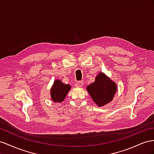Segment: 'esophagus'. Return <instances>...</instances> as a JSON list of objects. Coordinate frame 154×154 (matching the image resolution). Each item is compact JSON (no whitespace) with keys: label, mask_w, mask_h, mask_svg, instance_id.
<instances>
[{"label":"esophagus","mask_w":154,"mask_h":154,"mask_svg":"<svg viewBox=\"0 0 154 154\" xmlns=\"http://www.w3.org/2000/svg\"><path fill=\"white\" fill-rule=\"evenodd\" d=\"M83 84H84V82H83V81H78L77 82V87H82L83 86Z\"/></svg>","instance_id":"1"}]
</instances>
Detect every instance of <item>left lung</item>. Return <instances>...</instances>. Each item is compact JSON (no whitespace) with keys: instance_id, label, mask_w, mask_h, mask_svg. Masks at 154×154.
<instances>
[{"instance_id":"obj_1","label":"left lung","mask_w":154,"mask_h":154,"mask_svg":"<svg viewBox=\"0 0 154 154\" xmlns=\"http://www.w3.org/2000/svg\"><path fill=\"white\" fill-rule=\"evenodd\" d=\"M117 90L116 83L101 72L96 76L95 81L86 87V90L92 100L99 107L110 103L116 94Z\"/></svg>"}]
</instances>
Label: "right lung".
<instances>
[{
	"label": "right lung",
	"mask_w": 154,
	"mask_h": 154,
	"mask_svg": "<svg viewBox=\"0 0 154 154\" xmlns=\"http://www.w3.org/2000/svg\"><path fill=\"white\" fill-rule=\"evenodd\" d=\"M70 89L71 86L69 85L64 84L59 79L55 80L50 89L51 100L54 103H62Z\"/></svg>",
	"instance_id": "right-lung-1"
}]
</instances>
